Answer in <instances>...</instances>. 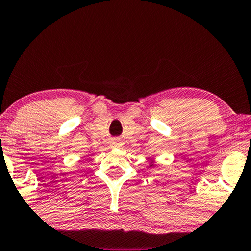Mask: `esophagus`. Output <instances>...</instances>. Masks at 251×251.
<instances>
[{"label":"esophagus","instance_id":"34e87169","mask_svg":"<svg viewBox=\"0 0 251 251\" xmlns=\"http://www.w3.org/2000/svg\"><path fill=\"white\" fill-rule=\"evenodd\" d=\"M112 145H114V146H120V145H122V141H120V139L114 138L112 139Z\"/></svg>","mask_w":251,"mask_h":251}]
</instances>
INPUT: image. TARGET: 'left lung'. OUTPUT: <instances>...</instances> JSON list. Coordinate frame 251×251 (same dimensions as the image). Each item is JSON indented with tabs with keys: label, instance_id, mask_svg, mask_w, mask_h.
Masks as SVG:
<instances>
[{
	"label": "left lung",
	"instance_id": "1",
	"mask_svg": "<svg viewBox=\"0 0 251 251\" xmlns=\"http://www.w3.org/2000/svg\"><path fill=\"white\" fill-rule=\"evenodd\" d=\"M155 164H156V162L154 161V160H151L150 164H149V167H154Z\"/></svg>",
	"mask_w": 251,
	"mask_h": 251
}]
</instances>
